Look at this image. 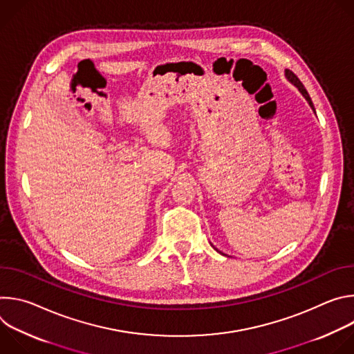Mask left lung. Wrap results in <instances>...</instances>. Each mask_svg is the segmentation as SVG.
Segmentation results:
<instances>
[{"mask_svg":"<svg viewBox=\"0 0 354 354\" xmlns=\"http://www.w3.org/2000/svg\"><path fill=\"white\" fill-rule=\"evenodd\" d=\"M286 77L288 78V81H291L298 89H299V92L304 95V97L308 100V104H310V106L315 111V108H314V105H313V100H311V97H310V95H308V92H307V89L304 88V85H302V82L298 80V77L292 73V71H290V70H286Z\"/></svg>","mask_w":354,"mask_h":354,"instance_id":"8db88e82","label":"left lung"}]
</instances>
